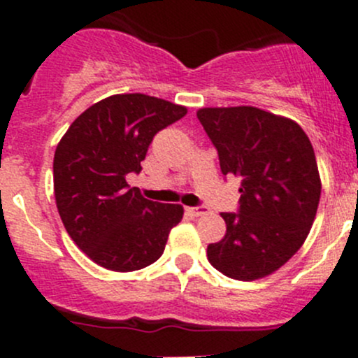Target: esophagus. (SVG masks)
<instances>
[{
    "instance_id": "obj_1",
    "label": "esophagus",
    "mask_w": 358,
    "mask_h": 358,
    "mask_svg": "<svg viewBox=\"0 0 358 358\" xmlns=\"http://www.w3.org/2000/svg\"><path fill=\"white\" fill-rule=\"evenodd\" d=\"M185 211L189 213L190 216H202L208 213V208H204V206H197V208H187Z\"/></svg>"
}]
</instances>
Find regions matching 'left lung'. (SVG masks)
<instances>
[{
    "label": "left lung",
    "instance_id": "left-lung-1",
    "mask_svg": "<svg viewBox=\"0 0 358 358\" xmlns=\"http://www.w3.org/2000/svg\"><path fill=\"white\" fill-rule=\"evenodd\" d=\"M202 128L223 175L241 178L239 213H222L227 234L208 259L230 279L279 270L305 243L320 199L315 152L301 126L258 107H206Z\"/></svg>",
    "mask_w": 358,
    "mask_h": 358
}]
</instances>
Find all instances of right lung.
Instances as JSON below:
<instances>
[{"label": "right lung", "mask_w": 358, "mask_h": 358, "mask_svg": "<svg viewBox=\"0 0 358 358\" xmlns=\"http://www.w3.org/2000/svg\"><path fill=\"white\" fill-rule=\"evenodd\" d=\"M185 114L187 107L143 93L112 95L83 112L57 145V209L96 265L133 272L161 258L183 208L145 199L126 175L142 171L154 135Z\"/></svg>", "instance_id": "add662e5"}]
</instances>
